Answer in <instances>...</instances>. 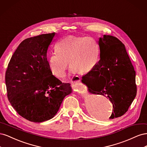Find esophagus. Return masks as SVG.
I'll list each match as a JSON object with an SVG mask.
<instances>
[{"instance_id": "34e87169", "label": "esophagus", "mask_w": 147, "mask_h": 147, "mask_svg": "<svg viewBox=\"0 0 147 147\" xmlns=\"http://www.w3.org/2000/svg\"><path fill=\"white\" fill-rule=\"evenodd\" d=\"M73 82L74 83H80V78L78 76H75V77L73 79Z\"/></svg>"}]
</instances>
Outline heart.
Returning a JSON list of instances; mask_svg holds the SVG:
<instances>
[{"label":"heart","mask_w":147,"mask_h":147,"mask_svg":"<svg viewBox=\"0 0 147 147\" xmlns=\"http://www.w3.org/2000/svg\"><path fill=\"white\" fill-rule=\"evenodd\" d=\"M55 52L48 57V67L51 74L62 78L65 75L69 62L70 73H88L96 66L99 60V48L91 37L69 35L57 42Z\"/></svg>","instance_id":"1"}]
</instances>
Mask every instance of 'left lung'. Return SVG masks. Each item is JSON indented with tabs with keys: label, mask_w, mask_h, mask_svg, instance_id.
<instances>
[{
	"label": "left lung",
	"mask_w": 147,
	"mask_h": 147,
	"mask_svg": "<svg viewBox=\"0 0 147 147\" xmlns=\"http://www.w3.org/2000/svg\"><path fill=\"white\" fill-rule=\"evenodd\" d=\"M100 60L82 82L88 92L107 97L113 104L110 119L125 113L137 94L136 72L125 46L117 37L104 35L99 37Z\"/></svg>",
	"instance_id": "1"
}]
</instances>
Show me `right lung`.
Instances as JSON below:
<instances>
[{"mask_svg":"<svg viewBox=\"0 0 147 147\" xmlns=\"http://www.w3.org/2000/svg\"><path fill=\"white\" fill-rule=\"evenodd\" d=\"M55 32L25 39L11 57L5 74L7 96L22 117L40 123L54 117L64 97L72 92L49 70L47 53Z\"/></svg>","mask_w":147,"mask_h":147,"instance_id":"1","label":"right lung"}]
</instances>
